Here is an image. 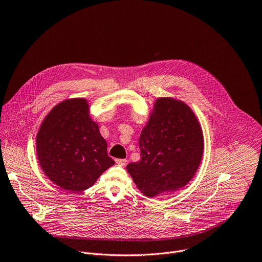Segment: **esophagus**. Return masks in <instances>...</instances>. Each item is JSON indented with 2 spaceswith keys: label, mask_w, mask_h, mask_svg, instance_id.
Masks as SVG:
<instances>
[{
  "label": "esophagus",
  "mask_w": 262,
  "mask_h": 262,
  "mask_svg": "<svg viewBox=\"0 0 262 262\" xmlns=\"http://www.w3.org/2000/svg\"><path fill=\"white\" fill-rule=\"evenodd\" d=\"M116 163L120 166H125L127 164V160L126 159H117Z\"/></svg>",
  "instance_id": "34e87169"
}]
</instances>
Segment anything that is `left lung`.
<instances>
[{"label": "left lung", "instance_id": "obj_1", "mask_svg": "<svg viewBox=\"0 0 262 262\" xmlns=\"http://www.w3.org/2000/svg\"><path fill=\"white\" fill-rule=\"evenodd\" d=\"M141 159L126 166L146 196L174 191L196 172L204 150L201 125L184 102L159 98L139 139Z\"/></svg>", "mask_w": 262, "mask_h": 262}]
</instances>
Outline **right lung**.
<instances>
[{
  "label": "right lung",
  "instance_id": "1",
  "mask_svg": "<svg viewBox=\"0 0 262 262\" xmlns=\"http://www.w3.org/2000/svg\"><path fill=\"white\" fill-rule=\"evenodd\" d=\"M36 151L45 174L71 192L90 188L115 164L81 98L60 102L45 118L36 136Z\"/></svg>",
  "mask_w": 262,
  "mask_h": 262
}]
</instances>
